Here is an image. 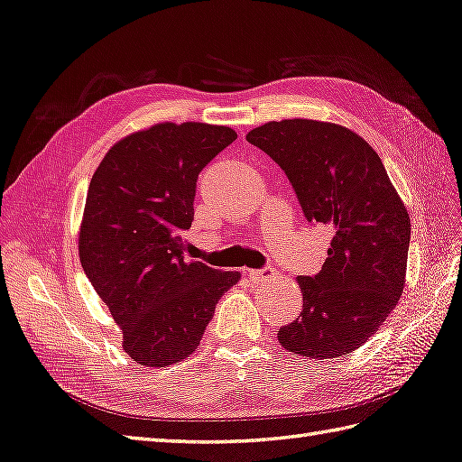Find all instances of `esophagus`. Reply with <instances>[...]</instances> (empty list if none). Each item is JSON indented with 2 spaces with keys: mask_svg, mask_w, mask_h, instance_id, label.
Returning a JSON list of instances; mask_svg holds the SVG:
<instances>
[{
  "mask_svg": "<svg viewBox=\"0 0 462 462\" xmlns=\"http://www.w3.org/2000/svg\"><path fill=\"white\" fill-rule=\"evenodd\" d=\"M248 275L254 283H265V282H272L277 275V272L273 267H263V270H250Z\"/></svg>",
  "mask_w": 462,
  "mask_h": 462,
  "instance_id": "esophagus-1",
  "label": "esophagus"
}]
</instances>
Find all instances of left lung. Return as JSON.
<instances>
[{"mask_svg":"<svg viewBox=\"0 0 462 462\" xmlns=\"http://www.w3.org/2000/svg\"><path fill=\"white\" fill-rule=\"evenodd\" d=\"M245 139L285 171L305 218L332 230L323 270L297 277L303 310L277 340L310 360L346 356L400 301L410 214L380 155L348 127L295 117L267 122Z\"/></svg>","mask_w":462,"mask_h":462,"instance_id":"1","label":"left lung"}]
</instances>
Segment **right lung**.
<instances>
[{"instance_id":"add662e5","label":"right lung","mask_w":462,"mask_h":462,"mask_svg":"<svg viewBox=\"0 0 462 462\" xmlns=\"http://www.w3.org/2000/svg\"><path fill=\"white\" fill-rule=\"evenodd\" d=\"M238 137L200 122L155 124L120 139L94 171L79 232L82 270L142 366L165 368L200 345L240 272L187 262L197 179Z\"/></svg>"}]
</instances>
